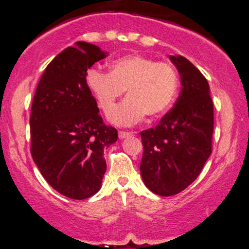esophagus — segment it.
Here are the masks:
<instances>
[{
    "mask_svg": "<svg viewBox=\"0 0 249 249\" xmlns=\"http://www.w3.org/2000/svg\"><path fill=\"white\" fill-rule=\"evenodd\" d=\"M131 135H133L132 132H125V131H119L118 132L119 139H127V138H130Z\"/></svg>",
    "mask_w": 249,
    "mask_h": 249,
    "instance_id": "obj_1",
    "label": "esophagus"
}]
</instances>
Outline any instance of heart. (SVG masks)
<instances>
[{"instance_id":"b5f03b06","label":"heart","mask_w":249,"mask_h":249,"mask_svg":"<svg viewBox=\"0 0 249 249\" xmlns=\"http://www.w3.org/2000/svg\"><path fill=\"white\" fill-rule=\"evenodd\" d=\"M86 84L105 112L127 90V99L110 112L109 119L119 126H132L144 116L159 118L174 103L178 90V73L171 64L140 55L125 56L110 64V72L92 68Z\"/></svg>"}]
</instances>
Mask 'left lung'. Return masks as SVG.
<instances>
[{
	"mask_svg": "<svg viewBox=\"0 0 249 249\" xmlns=\"http://www.w3.org/2000/svg\"><path fill=\"white\" fill-rule=\"evenodd\" d=\"M180 75L177 101L155 128L140 133V174L147 188L170 196L193 182L212 154L213 105L209 84L187 58L170 55Z\"/></svg>",
	"mask_w": 249,
	"mask_h": 249,
	"instance_id": "left-lung-1",
	"label": "left lung"
}]
</instances>
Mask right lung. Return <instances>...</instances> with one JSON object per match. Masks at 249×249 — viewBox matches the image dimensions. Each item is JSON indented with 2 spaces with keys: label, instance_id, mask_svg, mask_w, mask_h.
Instances as JSON below:
<instances>
[{
  "label": "right lung",
  "instance_id": "obj_1",
  "mask_svg": "<svg viewBox=\"0 0 249 249\" xmlns=\"http://www.w3.org/2000/svg\"><path fill=\"white\" fill-rule=\"evenodd\" d=\"M108 53L78 41L49 63L31 111V154L47 182L64 196L90 197L102 186L103 152L118 139L106 126L87 87L86 73Z\"/></svg>",
  "mask_w": 249,
  "mask_h": 249
}]
</instances>
